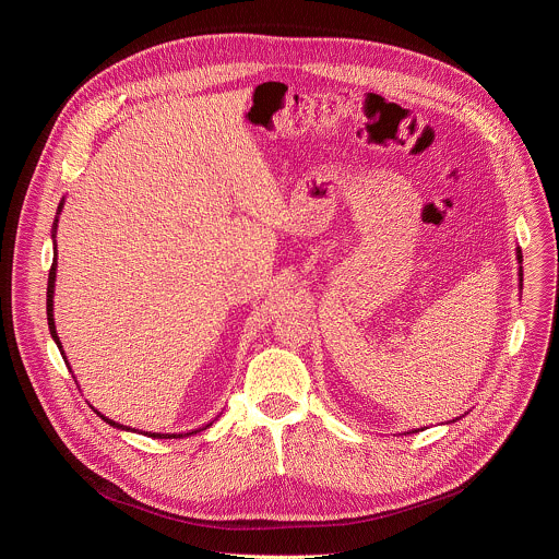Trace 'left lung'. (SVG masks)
<instances>
[{"label": "left lung", "instance_id": "obj_1", "mask_svg": "<svg viewBox=\"0 0 559 559\" xmlns=\"http://www.w3.org/2000/svg\"><path fill=\"white\" fill-rule=\"evenodd\" d=\"M515 254H518V263L522 265V250L518 248V250H515ZM520 287H522V267H520ZM407 433H412V431H407Z\"/></svg>", "mask_w": 559, "mask_h": 559}]
</instances>
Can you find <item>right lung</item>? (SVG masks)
Here are the masks:
<instances>
[{
    "mask_svg": "<svg viewBox=\"0 0 559 559\" xmlns=\"http://www.w3.org/2000/svg\"><path fill=\"white\" fill-rule=\"evenodd\" d=\"M61 207H63V199H61V203H59V207H57V214H61ZM57 216H55V223H52V238H55V234H57ZM55 278H57V248H55V259H52V267H50V274H48V292H46V313H48V330H50V336H52V341L57 343V347H59V352H61V356H63V349H61V343H59V336H57V330H55V318H52V296H55ZM63 360H66V356H63ZM66 365H68V360H66ZM97 416L104 420V423H108L110 427H115V429H121V431H132L130 427H123V425H119V423H115V420H110V418H106V416H102L99 412H97ZM212 425V423H210ZM210 425H205L203 429H207ZM203 429H197V431H203ZM197 431H190V433H150V431H143V436H147V438H183V436H192V433H197Z\"/></svg>",
    "mask_w": 559,
    "mask_h": 559,
    "instance_id": "right-lung-1",
    "label": "right lung"
}]
</instances>
